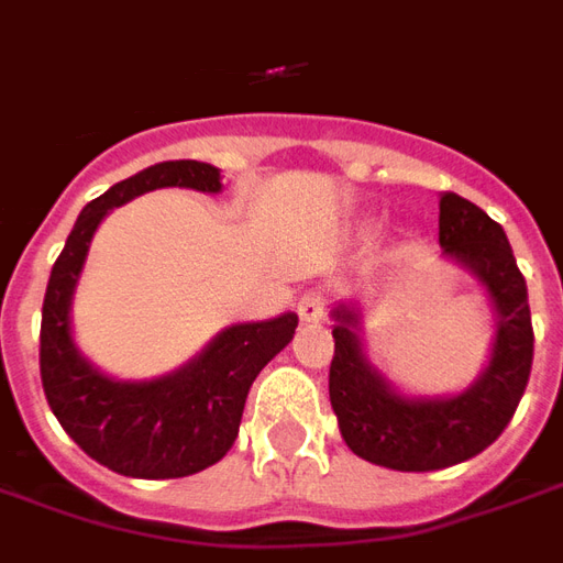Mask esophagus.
I'll return each instance as SVG.
<instances>
[{
	"label": "esophagus",
	"instance_id": "esophagus-1",
	"mask_svg": "<svg viewBox=\"0 0 563 563\" xmlns=\"http://www.w3.org/2000/svg\"><path fill=\"white\" fill-rule=\"evenodd\" d=\"M297 314H299V321H306V323L321 321L323 314H327V299H323V294L318 290V287H309V290H302V294H299Z\"/></svg>",
	"mask_w": 563,
	"mask_h": 563
}]
</instances>
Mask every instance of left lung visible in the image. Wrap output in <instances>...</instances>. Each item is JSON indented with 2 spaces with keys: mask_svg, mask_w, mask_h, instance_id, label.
I'll list each match as a JSON object with an SVG mask.
<instances>
[{
  "mask_svg": "<svg viewBox=\"0 0 563 563\" xmlns=\"http://www.w3.org/2000/svg\"><path fill=\"white\" fill-rule=\"evenodd\" d=\"M438 236L444 254L489 287L498 309L489 368L462 396L434 401L396 396L360 347L356 311L347 306L332 311L330 401L344 444L372 465L413 474L459 465L495 444L519 408L534 363L528 285L504 228L465 197L444 195Z\"/></svg>",
  "mask_w": 563,
  "mask_h": 563,
  "instance_id": "1",
  "label": "left lung"
}]
</instances>
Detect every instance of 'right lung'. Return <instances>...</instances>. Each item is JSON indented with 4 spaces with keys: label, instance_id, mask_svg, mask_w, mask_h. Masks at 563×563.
Returning <instances> with one entry per match:
<instances>
[{
    "label": "right lung",
    "instance_id": "1",
    "mask_svg": "<svg viewBox=\"0 0 563 563\" xmlns=\"http://www.w3.org/2000/svg\"><path fill=\"white\" fill-rule=\"evenodd\" d=\"M170 186L216 195L221 179L212 164L162 162L86 203L53 264L41 309V384L51 411L98 465L137 479L188 477L216 465L236 441L254 377L297 330V314L240 323L176 375L143 384L110 380L77 354L68 309L98 221L131 197Z\"/></svg>",
    "mask_w": 563,
    "mask_h": 563
}]
</instances>
